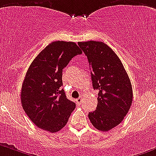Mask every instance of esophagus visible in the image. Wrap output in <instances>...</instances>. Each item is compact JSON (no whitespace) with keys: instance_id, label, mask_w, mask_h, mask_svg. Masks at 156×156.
Returning <instances> with one entry per match:
<instances>
[{"instance_id":"1","label":"esophagus","mask_w":156,"mask_h":156,"mask_svg":"<svg viewBox=\"0 0 156 156\" xmlns=\"http://www.w3.org/2000/svg\"><path fill=\"white\" fill-rule=\"evenodd\" d=\"M81 101H82V99H81V97H79L78 99H77L76 100H75V102H76L77 105H78V106H80L81 103Z\"/></svg>"}]
</instances>
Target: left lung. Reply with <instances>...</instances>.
<instances>
[{"label":"left lung","instance_id":"8db88e82","mask_svg":"<svg viewBox=\"0 0 156 156\" xmlns=\"http://www.w3.org/2000/svg\"><path fill=\"white\" fill-rule=\"evenodd\" d=\"M88 58L92 86L99 91L95 111L88 113L92 125L108 131L121 123L133 99L132 86L118 56L102 42H78Z\"/></svg>","mask_w":156,"mask_h":156}]
</instances>
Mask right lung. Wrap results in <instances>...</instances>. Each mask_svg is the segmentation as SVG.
<instances>
[{
    "instance_id": "right-lung-1",
    "label": "right lung",
    "mask_w": 156,
    "mask_h": 156,
    "mask_svg": "<svg viewBox=\"0 0 156 156\" xmlns=\"http://www.w3.org/2000/svg\"><path fill=\"white\" fill-rule=\"evenodd\" d=\"M81 53L74 42H53L29 66L22 83L21 101L27 116L38 127L55 133L68 123L75 103L61 89L62 72L71 59Z\"/></svg>"
}]
</instances>
